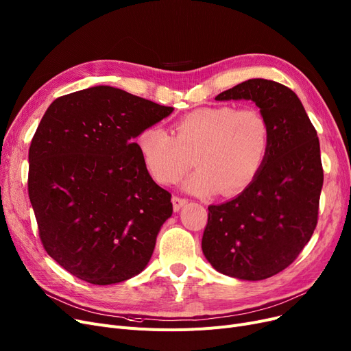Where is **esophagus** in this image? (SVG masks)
I'll return each mask as SVG.
<instances>
[{"instance_id":"esophagus-1","label":"esophagus","mask_w":351,"mask_h":351,"mask_svg":"<svg viewBox=\"0 0 351 351\" xmlns=\"http://www.w3.org/2000/svg\"><path fill=\"white\" fill-rule=\"evenodd\" d=\"M188 202V199L185 197H180V196H172V204H173V209L178 212L182 206Z\"/></svg>"}]
</instances>
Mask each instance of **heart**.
I'll return each instance as SVG.
<instances>
[{
	"label": "heart",
	"mask_w": 351,
	"mask_h": 351,
	"mask_svg": "<svg viewBox=\"0 0 351 351\" xmlns=\"http://www.w3.org/2000/svg\"><path fill=\"white\" fill-rule=\"evenodd\" d=\"M269 141V123L260 110L210 106L179 117L172 134L158 125L145 128L136 146L159 184H175L191 169L193 159L197 169L185 180V189L232 196L260 172Z\"/></svg>",
	"instance_id": "b5f03b06"
}]
</instances>
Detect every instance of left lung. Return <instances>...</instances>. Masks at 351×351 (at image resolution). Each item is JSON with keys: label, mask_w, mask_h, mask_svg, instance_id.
Returning a JSON list of instances; mask_svg holds the SVG:
<instances>
[{"label": "left lung", "mask_w": 351, "mask_h": 351, "mask_svg": "<svg viewBox=\"0 0 351 351\" xmlns=\"http://www.w3.org/2000/svg\"><path fill=\"white\" fill-rule=\"evenodd\" d=\"M217 100H252L267 117L271 141L251 184L234 199L208 206L202 251L225 276L258 281L294 263L318 221L323 165L317 132L287 86L251 79Z\"/></svg>", "instance_id": "8db88e82"}]
</instances>
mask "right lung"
<instances>
[{
	"label": "right lung",
	"instance_id": "obj_1",
	"mask_svg": "<svg viewBox=\"0 0 351 351\" xmlns=\"http://www.w3.org/2000/svg\"><path fill=\"white\" fill-rule=\"evenodd\" d=\"M172 112L96 86L44 113L28 152V196L44 250L71 276L109 285L147 265L172 195L150 178L133 139Z\"/></svg>",
	"mask_w": 351,
	"mask_h": 351
}]
</instances>
